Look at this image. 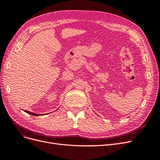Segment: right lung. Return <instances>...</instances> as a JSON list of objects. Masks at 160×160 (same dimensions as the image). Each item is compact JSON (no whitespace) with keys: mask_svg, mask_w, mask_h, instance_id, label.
<instances>
[{"mask_svg":"<svg viewBox=\"0 0 160 160\" xmlns=\"http://www.w3.org/2000/svg\"><path fill=\"white\" fill-rule=\"evenodd\" d=\"M26 113H28V114H30V115H40L39 114H36V113H32V112H30V111H25Z\"/></svg>","mask_w":160,"mask_h":160,"instance_id":"right-lung-1","label":"right lung"}]
</instances>
